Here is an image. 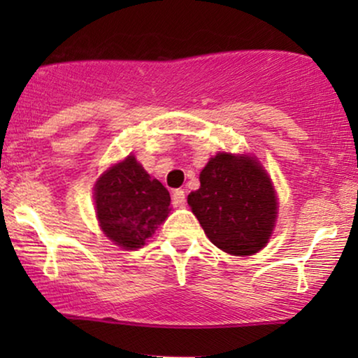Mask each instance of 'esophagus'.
Listing matches in <instances>:
<instances>
[{"mask_svg": "<svg viewBox=\"0 0 358 358\" xmlns=\"http://www.w3.org/2000/svg\"><path fill=\"white\" fill-rule=\"evenodd\" d=\"M173 202L176 207H184L185 205V192L182 189L173 190Z\"/></svg>", "mask_w": 358, "mask_h": 358, "instance_id": "esophagus-1", "label": "esophagus"}]
</instances>
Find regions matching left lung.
Returning a JSON list of instances; mask_svg holds the SVG:
<instances>
[{"mask_svg":"<svg viewBox=\"0 0 358 358\" xmlns=\"http://www.w3.org/2000/svg\"><path fill=\"white\" fill-rule=\"evenodd\" d=\"M187 203L210 241L233 256L261 251L278 213L275 189L261 163L224 151L210 158Z\"/></svg>","mask_w":358,"mask_h":358,"instance_id":"1","label":"left lung"}]
</instances>
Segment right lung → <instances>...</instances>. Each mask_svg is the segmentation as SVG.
Wrapping results in <instances>:
<instances>
[{"mask_svg":"<svg viewBox=\"0 0 358 358\" xmlns=\"http://www.w3.org/2000/svg\"><path fill=\"white\" fill-rule=\"evenodd\" d=\"M99 227L122 249H138L171 212L168 189L146 173L134 155L110 166L94 185Z\"/></svg>","mask_w":358,"mask_h":358,"instance_id":"right-lung-1","label":"right lung"}]
</instances>
